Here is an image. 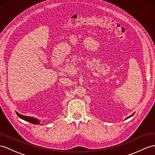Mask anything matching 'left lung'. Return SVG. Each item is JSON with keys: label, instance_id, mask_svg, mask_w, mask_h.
<instances>
[{"label": "left lung", "instance_id": "1", "mask_svg": "<svg viewBox=\"0 0 155 155\" xmlns=\"http://www.w3.org/2000/svg\"><path fill=\"white\" fill-rule=\"evenodd\" d=\"M134 114H135V113H134V114H132V115H131V116H129V117H127V118H126V119H128V118H129V117H131V116H133V115H134Z\"/></svg>", "mask_w": 155, "mask_h": 155}]
</instances>
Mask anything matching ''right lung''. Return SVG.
I'll return each instance as SVG.
<instances>
[{"label": "right lung", "mask_w": 155, "mask_h": 155, "mask_svg": "<svg viewBox=\"0 0 155 155\" xmlns=\"http://www.w3.org/2000/svg\"><path fill=\"white\" fill-rule=\"evenodd\" d=\"M16 114L17 116H18L20 118L22 119V120H25V121H29L30 123H31L33 124H39V121L38 120H37V119H35L34 117H28V116H23V115H21L20 114H18V112H16Z\"/></svg>", "instance_id": "1"}]
</instances>
